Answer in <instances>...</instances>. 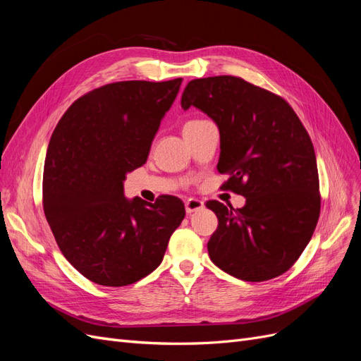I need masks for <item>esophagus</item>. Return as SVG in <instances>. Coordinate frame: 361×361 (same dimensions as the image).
Wrapping results in <instances>:
<instances>
[{
  "mask_svg": "<svg viewBox=\"0 0 361 361\" xmlns=\"http://www.w3.org/2000/svg\"><path fill=\"white\" fill-rule=\"evenodd\" d=\"M203 207H204V203L199 199H188L187 202H185V209H187V214L202 211Z\"/></svg>",
  "mask_w": 361,
  "mask_h": 361,
  "instance_id": "1",
  "label": "esophagus"
}]
</instances>
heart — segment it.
Here are the masks:
<instances>
[{
	"instance_id": "heart-1",
	"label": "heart",
	"mask_w": 361,
	"mask_h": 361,
	"mask_svg": "<svg viewBox=\"0 0 361 361\" xmlns=\"http://www.w3.org/2000/svg\"><path fill=\"white\" fill-rule=\"evenodd\" d=\"M194 122H199V120H191V122H188V123H194Z\"/></svg>"
}]
</instances>
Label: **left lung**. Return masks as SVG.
<instances>
[{
	"label": "left lung",
	"instance_id": "left-lung-1",
	"mask_svg": "<svg viewBox=\"0 0 361 361\" xmlns=\"http://www.w3.org/2000/svg\"><path fill=\"white\" fill-rule=\"evenodd\" d=\"M180 105L199 108L220 130L218 171L245 197L233 209L212 200L218 218L207 243L214 264L244 281L286 272L309 244L321 212L319 176L307 130L283 97L236 76L185 87Z\"/></svg>",
	"mask_w": 361,
	"mask_h": 361
}]
</instances>
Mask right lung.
<instances>
[{"label": "right lung", "mask_w": 361, "mask_h": 361, "mask_svg": "<svg viewBox=\"0 0 361 361\" xmlns=\"http://www.w3.org/2000/svg\"><path fill=\"white\" fill-rule=\"evenodd\" d=\"M182 78L120 81L76 99L49 140L43 211L71 265L102 286H126L157 269L185 216L182 200L126 199L129 171L146 162Z\"/></svg>", "instance_id": "add662e5"}]
</instances>
